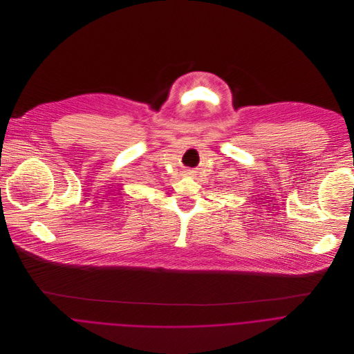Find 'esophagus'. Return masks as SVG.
Here are the masks:
<instances>
[{"instance_id": "34e87169", "label": "esophagus", "mask_w": 354, "mask_h": 354, "mask_svg": "<svg viewBox=\"0 0 354 354\" xmlns=\"http://www.w3.org/2000/svg\"><path fill=\"white\" fill-rule=\"evenodd\" d=\"M185 173H187V174H189V176H192V171H191V170H187Z\"/></svg>"}]
</instances>
